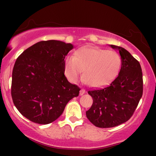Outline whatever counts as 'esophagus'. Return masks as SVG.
Instances as JSON below:
<instances>
[{
  "instance_id": "1",
  "label": "esophagus",
  "mask_w": 156,
  "mask_h": 156,
  "mask_svg": "<svg viewBox=\"0 0 156 156\" xmlns=\"http://www.w3.org/2000/svg\"><path fill=\"white\" fill-rule=\"evenodd\" d=\"M85 89H81L80 90V95H83V94H85Z\"/></svg>"
}]
</instances>
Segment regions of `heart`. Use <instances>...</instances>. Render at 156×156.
Segmentation results:
<instances>
[{
  "label": "heart",
  "mask_w": 156,
  "mask_h": 156,
  "mask_svg": "<svg viewBox=\"0 0 156 156\" xmlns=\"http://www.w3.org/2000/svg\"><path fill=\"white\" fill-rule=\"evenodd\" d=\"M121 57L117 52L94 48H82L75 55L64 60V73L69 81H78L83 71V80L89 86L104 85L117 75L121 67Z\"/></svg>",
  "instance_id": "b5f03b06"
}]
</instances>
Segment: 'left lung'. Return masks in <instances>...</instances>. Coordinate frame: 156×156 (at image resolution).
Returning <instances> with one entry per match:
<instances>
[{
  "instance_id": "8db88e82",
  "label": "left lung",
  "mask_w": 156,
  "mask_h": 156,
  "mask_svg": "<svg viewBox=\"0 0 156 156\" xmlns=\"http://www.w3.org/2000/svg\"><path fill=\"white\" fill-rule=\"evenodd\" d=\"M110 46L119 51L122 61L120 71L109 85L89 91L93 103L86 112L89 120L102 128H112L128 121L135 112L143 93L139 62L125 48Z\"/></svg>"
}]
</instances>
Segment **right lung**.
I'll return each mask as SVG.
<instances>
[{
	"label": "right lung",
	"mask_w": 156,
	"mask_h": 156,
	"mask_svg": "<svg viewBox=\"0 0 156 156\" xmlns=\"http://www.w3.org/2000/svg\"><path fill=\"white\" fill-rule=\"evenodd\" d=\"M73 48L58 40L41 41L27 48L16 60L12 98L20 113L33 122H53L80 90L64 76V58Z\"/></svg>",
	"instance_id": "add662e5"
}]
</instances>
